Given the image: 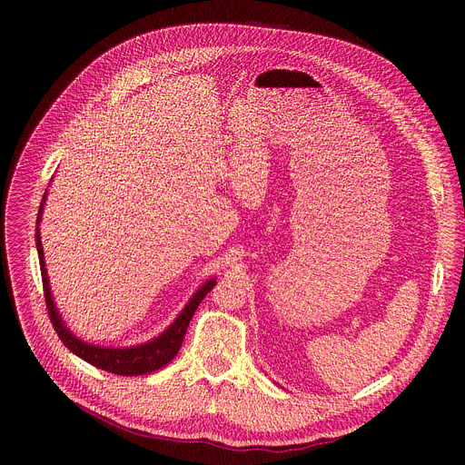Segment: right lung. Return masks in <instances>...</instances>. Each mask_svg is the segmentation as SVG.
Masks as SVG:
<instances>
[{
    "mask_svg": "<svg viewBox=\"0 0 465 465\" xmlns=\"http://www.w3.org/2000/svg\"><path fill=\"white\" fill-rule=\"evenodd\" d=\"M45 196L47 191L42 196V204L38 210V219L36 224H40L42 221V212H44V204H45ZM36 250H38V259H40V272H42V283H44V296H45V305H47V312H49V320L54 327V331L58 333V339L64 342V346L68 348L70 351H74L77 357H81L83 361L90 362L95 368H101L104 371L115 373V375H145V373H153L160 368H163L167 362H171L178 350L182 348L183 342V335L187 331V325L196 311V307L201 305V302L206 298V294L215 287V278L208 280L201 289H198L193 298L189 300V303L182 309V312L178 314V318L163 331V333L145 344L140 346H132V348H104V346H94L88 344L81 339H77L72 331L65 327V323L62 322V316L53 302L51 296V289H49V280H47V271H45V261H44V248H42V241H40V228L36 226Z\"/></svg>",
    "mask_w": 465,
    "mask_h": 465,
    "instance_id": "obj_1",
    "label": "right lung"
}]
</instances>
